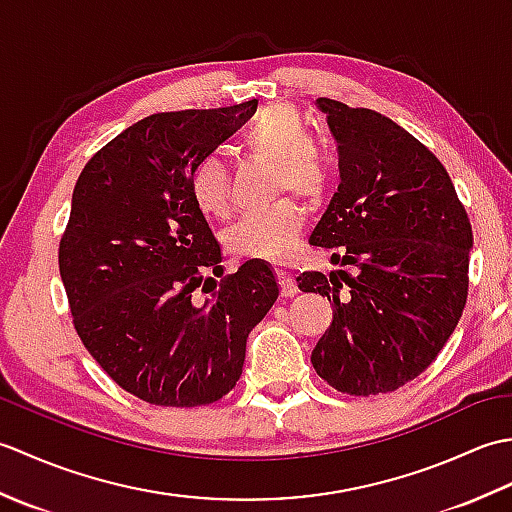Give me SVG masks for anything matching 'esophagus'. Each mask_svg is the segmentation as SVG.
I'll list each match as a JSON object with an SVG mask.
<instances>
[{"mask_svg": "<svg viewBox=\"0 0 512 512\" xmlns=\"http://www.w3.org/2000/svg\"><path fill=\"white\" fill-rule=\"evenodd\" d=\"M277 281H279V292L281 297H295L297 295V281L288 270H277Z\"/></svg>", "mask_w": 512, "mask_h": 512, "instance_id": "obj_1", "label": "esophagus"}]
</instances>
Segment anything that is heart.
I'll return each mask as SVG.
<instances>
[{"mask_svg": "<svg viewBox=\"0 0 512 512\" xmlns=\"http://www.w3.org/2000/svg\"><path fill=\"white\" fill-rule=\"evenodd\" d=\"M242 149L248 158L273 165L275 195L290 191L301 200L314 202L328 187V160L317 145H312L306 121L292 107H266L246 129ZM189 193L200 213L209 217L228 213V171L215 154L195 162L189 176ZM301 228L303 213L299 206L292 200H277L264 211L244 215L226 233V248L237 257L279 264L286 262L297 248Z\"/></svg>", "mask_w": 512, "mask_h": 512, "instance_id": "1", "label": "heart"}]
</instances>
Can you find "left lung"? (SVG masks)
<instances>
[{"label":"left lung","instance_id":"1","mask_svg":"<svg viewBox=\"0 0 512 512\" xmlns=\"http://www.w3.org/2000/svg\"><path fill=\"white\" fill-rule=\"evenodd\" d=\"M339 145V191L310 235L356 275L303 273L332 303L312 365L341 394L396 391L427 369L458 325L473 231L442 162L391 118L317 99Z\"/></svg>","mask_w":512,"mask_h":512}]
</instances>
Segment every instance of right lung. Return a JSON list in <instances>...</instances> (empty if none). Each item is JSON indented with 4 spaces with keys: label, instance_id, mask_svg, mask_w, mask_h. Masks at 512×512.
Listing matches in <instances>:
<instances>
[{
    "label": "right lung",
    "instance_id": "add662e5",
    "mask_svg": "<svg viewBox=\"0 0 512 512\" xmlns=\"http://www.w3.org/2000/svg\"><path fill=\"white\" fill-rule=\"evenodd\" d=\"M257 110L151 114L90 158L72 193L59 273L74 330L105 374L160 407L220 400L242 376L246 339L279 297L266 262L222 281L220 244L193 204L195 162Z\"/></svg>",
    "mask_w": 512,
    "mask_h": 512
}]
</instances>
